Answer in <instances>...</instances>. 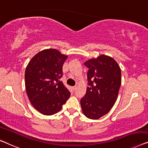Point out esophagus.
I'll return each mask as SVG.
<instances>
[{
    "mask_svg": "<svg viewBox=\"0 0 148 148\" xmlns=\"http://www.w3.org/2000/svg\"><path fill=\"white\" fill-rule=\"evenodd\" d=\"M73 91H75V90L77 89V86L73 87Z\"/></svg>",
    "mask_w": 148,
    "mask_h": 148,
    "instance_id": "1",
    "label": "esophagus"
}]
</instances>
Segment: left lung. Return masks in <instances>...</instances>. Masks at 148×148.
I'll use <instances>...</instances> for the list:
<instances>
[{"mask_svg":"<svg viewBox=\"0 0 148 148\" xmlns=\"http://www.w3.org/2000/svg\"><path fill=\"white\" fill-rule=\"evenodd\" d=\"M88 68L89 87L80 101L83 114L97 119L107 114L114 106L121 84V69L112 57L100 55L85 62Z\"/></svg>","mask_w":148,"mask_h":148,"instance_id":"left-lung-1","label":"left lung"}]
</instances>
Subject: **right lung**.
Masks as SVG:
<instances>
[{
    "label": "right lung",
    "instance_id": "1",
    "mask_svg": "<svg viewBox=\"0 0 148 148\" xmlns=\"http://www.w3.org/2000/svg\"><path fill=\"white\" fill-rule=\"evenodd\" d=\"M67 59L54 49H45L35 55L27 66L25 88L31 103L40 113L51 115L63 108L71 95L59 79Z\"/></svg>",
    "mask_w": 148,
    "mask_h": 148
}]
</instances>
